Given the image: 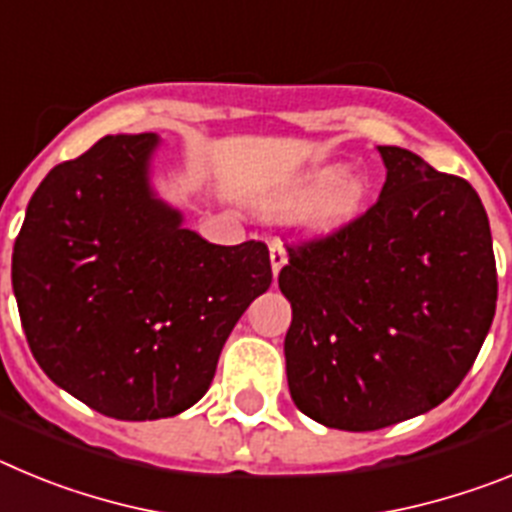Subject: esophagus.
<instances>
[{"mask_svg":"<svg viewBox=\"0 0 512 512\" xmlns=\"http://www.w3.org/2000/svg\"><path fill=\"white\" fill-rule=\"evenodd\" d=\"M269 256H271V271L279 274L282 266L287 264V248H284V243L279 241V238H274V241L269 243Z\"/></svg>","mask_w":512,"mask_h":512,"instance_id":"obj_1","label":"esophagus"}]
</instances>
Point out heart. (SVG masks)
Wrapping results in <instances>:
<instances>
[{"instance_id":"obj_1","label":"heart","mask_w":512,"mask_h":512,"mask_svg":"<svg viewBox=\"0 0 512 512\" xmlns=\"http://www.w3.org/2000/svg\"><path fill=\"white\" fill-rule=\"evenodd\" d=\"M372 200V184L361 174H346L343 166H323L297 176L266 197V207L277 215H302L311 210L315 225L336 230L354 223Z\"/></svg>"}]
</instances>
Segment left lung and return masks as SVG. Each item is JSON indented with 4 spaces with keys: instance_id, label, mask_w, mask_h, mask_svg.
Listing matches in <instances>:
<instances>
[{
    "instance_id": "1",
    "label": "left lung",
    "mask_w": 512,
    "mask_h": 512,
    "mask_svg": "<svg viewBox=\"0 0 512 512\" xmlns=\"http://www.w3.org/2000/svg\"><path fill=\"white\" fill-rule=\"evenodd\" d=\"M379 200L354 223L289 246L279 289L289 395L338 431H377L441 405L495 318L490 220L461 176L379 146Z\"/></svg>"
}]
</instances>
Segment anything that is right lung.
Segmentation results:
<instances>
[{
	"mask_svg": "<svg viewBox=\"0 0 512 512\" xmlns=\"http://www.w3.org/2000/svg\"><path fill=\"white\" fill-rule=\"evenodd\" d=\"M158 135H107L48 171L12 253L22 330L48 377L97 413H184L271 284L261 241L215 246L153 194Z\"/></svg>",
	"mask_w": 512,
	"mask_h": 512,
	"instance_id": "1",
	"label": "right lung"
}]
</instances>
